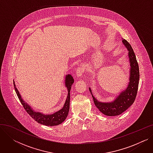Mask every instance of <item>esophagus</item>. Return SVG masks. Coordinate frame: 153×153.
<instances>
[{
    "label": "esophagus",
    "instance_id": "1",
    "mask_svg": "<svg viewBox=\"0 0 153 153\" xmlns=\"http://www.w3.org/2000/svg\"><path fill=\"white\" fill-rule=\"evenodd\" d=\"M84 67H79L76 70V76L77 77H81L84 74Z\"/></svg>",
    "mask_w": 153,
    "mask_h": 153
}]
</instances>
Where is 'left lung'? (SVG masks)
Here are the masks:
<instances>
[{
  "instance_id": "8db88e82",
  "label": "left lung",
  "mask_w": 153,
  "mask_h": 153,
  "mask_svg": "<svg viewBox=\"0 0 153 153\" xmlns=\"http://www.w3.org/2000/svg\"><path fill=\"white\" fill-rule=\"evenodd\" d=\"M122 42L128 51V57L130 63V82L125 90L120 92L112 102H102L94 97L91 88H89L95 105L103 114L107 116H117L122 114L134 103L138 92L140 79L138 64L130 44L125 39H123Z\"/></svg>"
}]
</instances>
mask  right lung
<instances>
[{
    "mask_svg": "<svg viewBox=\"0 0 153 153\" xmlns=\"http://www.w3.org/2000/svg\"><path fill=\"white\" fill-rule=\"evenodd\" d=\"M74 80L73 77H72L71 74H68L65 77V86L68 89V96L66 100L65 103L64 104L63 107L58 110V111H56L53 114H45L41 112L35 111L31 108V107L28 105V103L25 102L22 98L21 95L17 90V87L15 84V82H13L14 85V89L15 90L16 93L18 96V97L23 105V108H25L27 113L31 116V118H33L36 122L38 123L44 125L46 126H56L62 123L64 120L67 118L69 110V103H70V91L71 89V86L72 84L74 83Z\"/></svg>",
    "mask_w": 153,
    "mask_h": 153,
    "instance_id": "right-lung-1",
    "label": "right lung"
}]
</instances>
